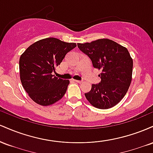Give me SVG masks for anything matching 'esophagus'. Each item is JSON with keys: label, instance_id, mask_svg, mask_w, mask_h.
I'll return each instance as SVG.
<instances>
[{"label": "esophagus", "instance_id": "esophagus-1", "mask_svg": "<svg viewBox=\"0 0 153 153\" xmlns=\"http://www.w3.org/2000/svg\"><path fill=\"white\" fill-rule=\"evenodd\" d=\"M75 81L76 82H78V83H81V82H82V80H75Z\"/></svg>", "mask_w": 153, "mask_h": 153}]
</instances>
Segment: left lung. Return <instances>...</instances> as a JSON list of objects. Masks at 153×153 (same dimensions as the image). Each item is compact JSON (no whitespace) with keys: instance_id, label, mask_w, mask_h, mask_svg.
Returning a JSON list of instances; mask_svg holds the SVG:
<instances>
[{"instance_id":"8db88e82","label":"left lung","mask_w":153,"mask_h":153,"mask_svg":"<svg viewBox=\"0 0 153 153\" xmlns=\"http://www.w3.org/2000/svg\"><path fill=\"white\" fill-rule=\"evenodd\" d=\"M78 47L91 59L94 68L101 71V82L93 84L85 98L101 109L116 106L127 94L131 81L133 60L127 49L108 39L78 43Z\"/></svg>"}]
</instances>
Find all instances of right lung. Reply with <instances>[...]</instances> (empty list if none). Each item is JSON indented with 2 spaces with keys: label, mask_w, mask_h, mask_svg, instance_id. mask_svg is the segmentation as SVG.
<instances>
[{
  "label": "right lung",
  "mask_w": 153,
  "mask_h": 153,
  "mask_svg": "<svg viewBox=\"0 0 153 153\" xmlns=\"http://www.w3.org/2000/svg\"><path fill=\"white\" fill-rule=\"evenodd\" d=\"M56 38H46L30 45L20 57L19 71L22 85L35 103L53 104L66 93L68 80L52 75L66 54L76 47Z\"/></svg>",
  "instance_id": "obj_1"
}]
</instances>
